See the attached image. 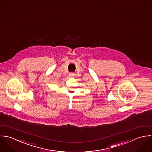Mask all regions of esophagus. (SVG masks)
I'll use <instances>...</instances> for the list:
<instances>
[{"instance_id": "34e87169", "label": "esophagus", "mask_w": 152, "mask_h": 152, "mask_svg": "<svg viewBox=\"0 0 152 152\" xmlns=\"http://www.w3.org/2000/svg\"><path fill=\"white\" fill-rule=\"evenodd\" d=\"M69 75L70 77H73L75 76V74L73 73H70Z\"/></svg>"}]
</instances>
